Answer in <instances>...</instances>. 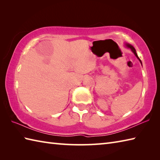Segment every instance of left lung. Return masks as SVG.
<instances>
[{
  "mask_svg": "<svg viewBox=\"0 0 160 160\" xmlns=\"http://www.w3.org/2000/svg\"><path fill=\"white\" fill-rule=\"evenodd\" d=\"M126 46H127L128 48H129V49H131V50L132 51V53H133L135 55V56L137 57V58L140 60V62H141V64H142V61H141V60L139 58V57H138V54H137V53H136V50H135V49L133 47H132L131 45H130V44H128V43H126Z\"/></svg>",
  "mask_w": 160,
  "mask_h": 160,
  "instance_id": "left-lung-1",
  "label": "left lung"
}]
</instances>
